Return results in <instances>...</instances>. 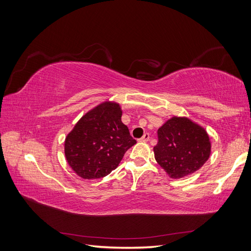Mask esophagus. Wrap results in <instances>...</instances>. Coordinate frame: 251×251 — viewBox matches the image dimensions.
<instances>
[{
  "label": "esophagus",
  "instance_id": "1",
  "mask_svg": "<svg viewBox=\"0 0 251 251\" xmlns=\"http://www.w3.org/2000/svg\"><path fill=\"white\" fill-rule=\"evenodd\" d=\"M149 139H150V134L149 133H146L144 134L142 137L140 138V141H149Z\"/></svg>",
  "mask_w": 251,
  "mask_h": 251
}]
</instances>
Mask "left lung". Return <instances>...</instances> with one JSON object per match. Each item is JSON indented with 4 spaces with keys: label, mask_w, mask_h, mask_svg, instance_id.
<instances>
[{
    "label": "left lung",
    "mask_w": 251,
    "mask_h": 251,
    "mask_svg": "<svg viewBox=\"0 0 251 251\" xmlns=\"http://www.w3.org/2000/svg\"><path fill=\"white\" fill-rule=\"evenodd\" d=\"M155 159L170 178L180 179L201 169L210 156L205 128L187 117L173 116L158 130Z\"/></svg>",
    "instance_id": "left-lung-1"
}]
</instances>
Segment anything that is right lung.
<instances>
[{
    "instance_id": "right-lung-1",
    "label": "right lung",
    "mask_w": 251,
    "mask_h": 251,
    "mask_svg": "<svg viewBox=\"0 0 251 251\" xmlns=\"http://www.w3.org/2000/svg\"><path fill=\"white\" fill-rule=\"evenodd\" d=\"M121 116L118 102L103 101L87 112L67 135L65 157L77 176L88 180L107 176L136 143Z\"/></svg>"
}]
</instances>
